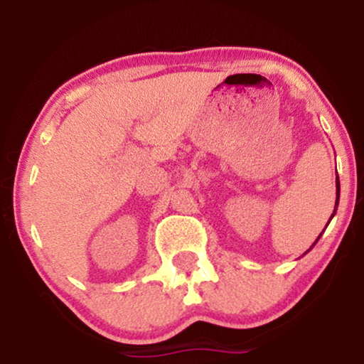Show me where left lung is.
I'll use <instances>...</instances> for the list:
<instances>
[{"label": "left lung", "mask_w": 364, "mask_h": 364, "mask_svg": "<svg viewBox=\"0 0 364 364\" xmlns=\"http://www.w3.org/2000/svg\"><path fill=\"white\" fill-rule=\"evenodd\" d=\"M338 202H340V181H338V176H336V202H335V210H333V213H331V217H330V220H331V218H333V217H335V213H336V207H338ZM330 220H328V223H330ZM328 223H326V225H328ZM325 228H326V227H325ZM321 233H323V232H321ZM321 233H320V235H318V238H316V240H315V243H316L318 240H320ZM315 243H313V245H311L310 248H308V250H306L305 253H303V255H306V253H308V252H310L313 247H315Z\"/></svg>", "instance_id": "1"}]
</instances>
